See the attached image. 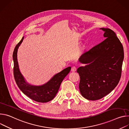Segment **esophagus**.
Returning <instances> with one entry per match:
<instances>
[{
  "label": "esophagus",
  "mask_w": 129,
  "mask_h": 129,
  "mask_svg": "<svg viewBox=\"0 0 129 129\" xmlns=\"http://www.w3.org/2000/svg\"><path fill=\"white\" fill-rule=\"evenodd\" d=\"M76 69H77L76 67L73 66L72 68H71V71H72V72H75V71H76Z\"/></svg>",
  "instance_id": "obj_1"
}]
</instances>
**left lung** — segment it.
<instances>
[{
  "label": "left lung",
  "instance_id": "left-lung-1",
  "mask_svg": "<svg viewBox=\"0 0 129 129\" xmlns=\"http://www.w3.org/2000/svg\"><path fill=\"white\" fill-rule=\"evenodd\" d=\"M100 29L105 32L106 39L84 52L79 61L87 64L77 70L80 92L90 101L103 98L117 86L124 58L123 46L115 32L108 28Z\"/></svg>",
  "mask_w": 129,
  "mask_h": 129
}]
</instances>
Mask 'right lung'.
Returning <instances> with one entry per match:
<instances>
[{"label": "right lung", "mask_w": 129, "mask_h": 129, "mask_svg": "<svg viewBox=\"0 0 129 129\" xmlns=\"http://www.w3.org/2000/svg\"><path fill=\"white\" fill-rule=\"evenodd\" d=\"M23 38L24 37L16 46L13 54L14 78L19 89L27 97L37 102L42 103L49 102L56 96L63 79L70 72L71 68L69 67L63 69L43 85L36 86L28 83L20 72L17 61L18 49L22 43Z\"/></svg>", "instance_id": "right-lung-1"}]
</instances>
